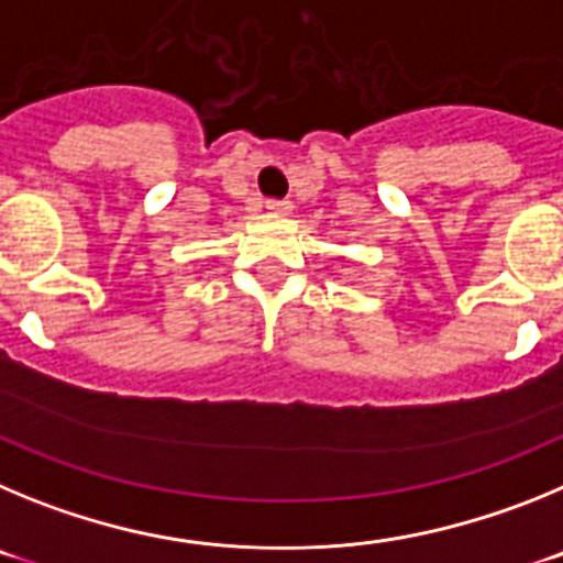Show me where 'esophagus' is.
<instances>
[{
    "label": "esophagus",
    "instance_id": "1",
    "mask_svg": "<svg viewBox=\"0 0 563 563\" xmlns=\"http://www.w3.org/2000/svg\"><path fill=\"white\" fill-rule=\"evenodd\" d=\"M291 201H286V199H269L266 201V210L269 212H275V216H288V212H291Z\"/></svg>",
    "mask_w": 563,
    "mask_h": 563
}]
</instances>
